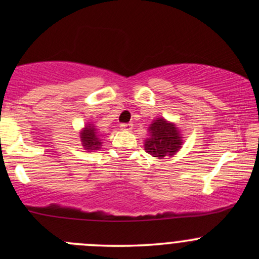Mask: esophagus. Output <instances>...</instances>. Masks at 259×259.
<instances>
[{
	"instance_id": "34e87169",
	"label": "esophagus",
	"mask_w": 259,
	"mask_h": 259,
	"mask_svg": "<svg viewBox=\"0 0 259 259\" xmlns=\"http://www.w3.org/2000/svg\"><path fill=\"white\" fill-rule=\"evenodd\" d=\"M120 129L124 132H130L133 129V124H120Z\"/></svg>"
}]
</instances>
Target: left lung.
<instances>
[{
  "label": "left lung",
  "mask_w": 259,
  "mask_h": 259,
  "mask_svg": "<svg viewBox=\"0 0 259 259\" xmlns=\"http://www.w3.org/2000/svg\"><path fill=\"white\" fill-rule=\"evenodd\" d=\"M183 134L177 124L158 117L148 126V138L145 140L144 146L151 156L163 159L175 156L183 147Z\"/></svg>",
  "instance_id": "obj_1"
}]
</instances>
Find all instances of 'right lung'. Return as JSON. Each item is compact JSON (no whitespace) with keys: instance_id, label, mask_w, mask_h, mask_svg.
I'll use <instances>...</instances> for the list:
<instances>
[{"instance_id":"right-lung-1","label":"right lung","mask_w":259,"mask_h":259,"mask_svg":"<svg viewBox=\"0 0 259 259\" xmlns=\"http://www.w3.org/2000/svg\"><path fill=\"white\" fill-rule=\"evenodd\" d=\"M79 138L82 147L89 152L100 150L103 144L102 135L94 123H86L85 126L79 132Z\"/></svg>"}]
</instances>
